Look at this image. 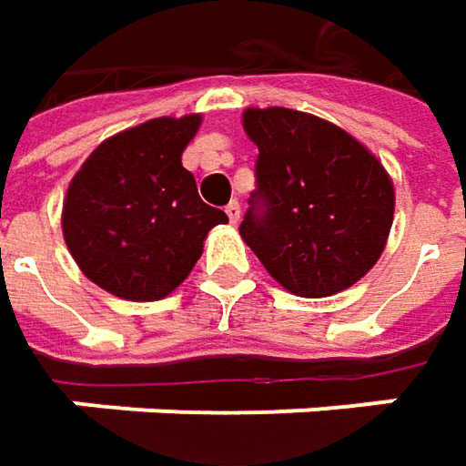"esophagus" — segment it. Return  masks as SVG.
Returning <instances> with one entry per match:
<instances>
[{
  "mask_svg": "<svg viewBox=\"0 0 466 466\" xmlns=\"http://www.w3.org/2000/svg\"><path fill=\"white\" fill-rule=\"evenodd\" d=\"M225 215H228V220H230V223L236 225L238 220H241V205H238V202H230V205L225 207Z\"/></svg>",
  "mask_w": 466,
  "mask_h": 466,
  "instance_id": "1",
  "label": "esophagus"
}]
</instances>
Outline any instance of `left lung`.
<instances>
[{
	"label": "left lung",
	"instance_id": "8db88e82",
	"mask_svg": "<svg viewBox=\"0 0 466 466\" xmlns=\"http://www.w3.org/2000/svg\"><path fill=\"white\" fill-rule=\"evenodd\" d=\"M259 147L257 197L241 238L279 285L300 298L348 290L379 261L394 223V184L363 142L327 118L246 108Z\"/></svg>",
	"mask_w": 466,
	"mask_h": 466
}]
</instances>
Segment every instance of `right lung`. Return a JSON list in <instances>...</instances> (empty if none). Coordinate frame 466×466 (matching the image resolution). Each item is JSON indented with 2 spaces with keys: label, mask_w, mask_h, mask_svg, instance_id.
Masks as SVG:
<instances>
[{
  "label": "right lung",
  "mask_w": 466,
  "mask_h": 466,
  "mask_svg": "<svg viewBox=\"0 0 466 466\" xmlns=\"http://www.w3.org/2000/svg\"><path fill=\"white\" fill-rule=\"evenodd\" d=\"M199 114L150 118L103 139L72 176L62 233L82 275L124 300L170 296L202 257L207 233L228 223L199 199L181 155Z\"/></svg>",
  "instance_id": "1"
}]
</instances>
